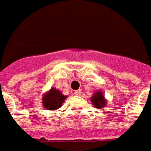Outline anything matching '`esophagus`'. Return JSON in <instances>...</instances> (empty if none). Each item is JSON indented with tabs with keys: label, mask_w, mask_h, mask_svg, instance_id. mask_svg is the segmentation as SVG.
<instances>
[{
	"label": "esophagus",
	"mask_w": 151,
	"mask_h": 151,
	"mask_svg": "<svg viewBox=\"0 0 151 151\" xmlns=\"http://www.w3.org/2000/svg\"><path fill=\"white\" fill-rule=\"evenodd\" d=\"M74 94L77 95V96H79L80 94H81V90H77L74 91Z\"/></svg>",
	"instance_id": "esophagus-1"
}]
</instances>
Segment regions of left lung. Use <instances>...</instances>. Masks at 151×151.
Listing matches in <instances>:
<instances>
[{
	"label": "left lung",
	"mask_w": 151,
	"mask_h": 151,
	"mask_svg": "<svg viewBox=\"0 0 151 151\" xmlns=\"http://www.w3.org/2000/svg\"><path fill=\"white\" fill-rule=\"evenodd\" d=\"M91 99L92 104H94V106L98 109H101L106 105V101L104 100L103 93L100 91L95 92V94L92 96V98Z\"/></svg>",
	"instance_id": "left-lung-1"
}]
</instances>
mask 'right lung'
Returning <instances> with one entry per match:
<instances>
[{
    "mask_svg": "<svg viewBox=\"0 0 151 151\" xmlns=\"http://www.w3.org/2000/svg\"><path fill=\"white\" fill-rule=\"evenodd\" d=\"M65 99L66 97L64 96L59 90L52 88L43 96L42 103L46 109L49 111H53L61 107L62 104Z\"/></svg>",
    "mask_w": 151,
    "mask_h": 151,
    "instance_id": "right-lung-1",
    "label": "right lung"
}]
</instances>
